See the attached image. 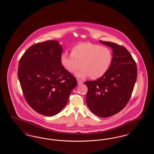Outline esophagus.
<instances>
[{
    "label": "esophagus",
    "mask_w": 154,
    "mask_h": 154,
    "mask_svg": "<svg viewBox=\"0 0 154 154\" xmlns=\"http://www.w3.org/2000/svg\"><path fill=\"white\" fill-rule=\"evenodd\" d=\"M77 83L79 85H81L83 83V81L82 80H81L80 79H77Z\"/></svg>",
    "instance_id": "obj_1"
}]
</instances>
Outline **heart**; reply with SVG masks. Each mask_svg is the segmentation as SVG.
<instances>
[{"label":"heart","mask_w":154,"mask_h":154,"mask_svg":"<svg viewBox=\"0 0 154 154\" xmlns=\"http://www.w3.org/2000/svg\"><path fill=\"white\" fill-rule=\"evenodd\" d=\"M112 58V52L108 47L82 43L73 47L71 54L63 53L60 62L63 67L71 73L76 72L82 66V68L75 74L79 79L90 76L92 79H98L108 72Z\"/></svg>","instance_id":"b5f03b06"}]
</instances>
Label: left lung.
Instances as JSON below:
<instances>
[{"label": "left lung", "mask_w": 154, "mask_h": 154, "mask_svg": "<svg viewBox=\"0 0 154 154\" xmlns=\"http://www.w3.org/2000/svg\"><path fill=\"white\" fill-rule=\"evenodd\" d=\"M100 42L112 49V61L102 77L85 82L88 87L86 102L96 116L109 117L121 111L129 102L136 81L137 69L135 60L124 46Z\"/></svg>", "instance_id": "left-lung-1"}]
</instances>
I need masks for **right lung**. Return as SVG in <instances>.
Segmentation results:
<instances>
[{
	"label": "right lung",
	"instance_id": "1",
	"mask_svg": "<svg viewBox=\"0 0 154 154\" xmlns=\"http://www.w3.org/2000/svg\"><path fill=\"white\" fill-rule=\"evenodd\" d=\"M62 51L58 42L48 40L30 46L19 60L18 77L25 99L45 116L62 110L77 84L61 63Z\"/></svg>",
	"mask_w": 154,
	"mask_h": 154
}]
</instances>
